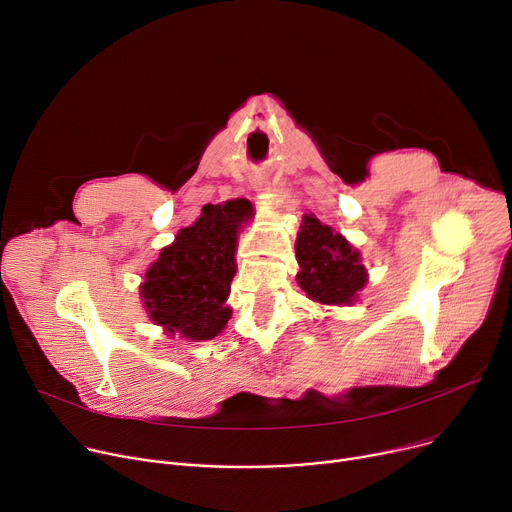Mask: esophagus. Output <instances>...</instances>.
<instances>
[{"instance_id": "1", "label": "esophagus", "mask_w": 512, "mask_h": 512, "mask_svg": "<svg viewBox=\"0 0 512 512\" xmlns=\"http://www.w3.org/2000/svg\"><path fill=\"white\" fill-rule=\"evenodd\" d=\"M253 187H255L257 191H265V189H267V183H265V179L257 177V179H253Z\"/></svg>"}]
</instances>
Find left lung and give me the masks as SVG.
<instances>
[{
  "label": "left lung",
  "instance_id": "1",
  "mask_svg": "<svg viewBox=\"0 0 512 512\" xmlns=\"http://www.w3.org/2000/svg\"><path fill=\"white\" fill-rule=\"evenodd\" d=\"M296 259L298 286L321 304H352L368 282L360 253L342 234L309 214L296 236Z\"/></svg>",
  "mask_w": 512,
  "mask_h": 512
}]
</instances>
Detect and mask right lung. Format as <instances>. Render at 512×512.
<instances>
[{
    "label": "right lung",
    "instance_id": "right-lung-1",
    "mask_svg": "<svg viewBox=\"0 0 512 512\" xmlns=\"http://www.w3.org/2000/svg\"><path fill=\"white\" fill-rule=\"evenodd\" d=\"M251 218L247 199L203 206L201 216L179 230L160 251L140 286L150 319L166 333L212 339L230 319V282L236 274V236Z\"/></svg>",
    "mask_w": 512,
    "mask_h": 512
}]
</instances>
